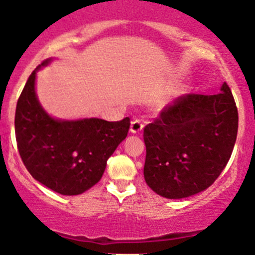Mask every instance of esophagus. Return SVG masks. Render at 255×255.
<instances>
[{"label": "esophagus", "mask_w": 255, "mask_h": 255, "mask_svg": "<svg viewBox=\"0 0 255 255\" xmlns=\"http://www.w3.org/2000/svg\"><path fill=\"white\" fill-rule=\"evenodd\" d=\"M142 128H143V123L139 120H133L132 123H130V132L132 133L141 132Z\"/></svg>", "instance_id": "esophagus-1"}]
</instances>
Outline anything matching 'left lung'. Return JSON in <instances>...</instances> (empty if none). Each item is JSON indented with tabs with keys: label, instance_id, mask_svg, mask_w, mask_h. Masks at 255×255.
Instances as JSON below:
<instances>
[{
	"label": "left lung",
	"instance_id": "left-lung-1",
	"mask_svg": "<svg viewBox=\"0 0 255 255\" xmlns=\"http://www.w3.org/2000/svg\"><path fill=\"white\" fill-rule=\"evenodd\" d=\"M238 133L229 85L213 95L178 98L144 127V180L156 194L182 199L204 191L227 166Z\"/></svg>",
	"mask_w": 255,
	"mask_h": 255
}]
</instances>
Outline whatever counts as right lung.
<instances>
[{"label": "right lung", "instance_id": "obj_1", "mask_svg": "<svg viewBox=\"0 0 255 255\" xmlns=\"http://www.w3.org/2000/svg\"><path fill=\"white\" fill-rule=\"evenodd\" d=\"M41 65L31 73L16 106L18 153L35 180L58 194L79 195L101 180L107 160L127 137L130 120L61 122L51 118L35 94L36 70Z\"/></svg>", "mask_w": 255, "mask_h": 255}]
</instances>
